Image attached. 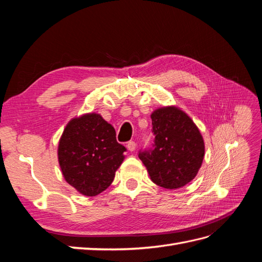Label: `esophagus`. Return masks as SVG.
<instances>
[{
	"label": "esophagus",
	"instance_id": "esophagus-1",
	"mask_svg": "<svg viewBox=\"0 0 262 262\" xmlns=\"http://www.w3.org/2000/svg\"><path fill=\"white\" fill-rule=\"evenodd\" d=\"M136 146H137V144L134 141H129L128 144H126V148H128L130 152H133V150L136 149Z\"/></svg>",
	"mask_w": 262,
	"mask_h": 262
}]
</instances>
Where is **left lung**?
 <instances>
[{
    "label": "left lung",
    "instance_id": "left-lung-1",
    "mask_svg": "<svg viewBox=\"0 0 262 262\" xmlns=\"http://www.w3.org/2000/svg\"><path fill=\"white\" fill-rule=\"evenodd\" d=\"M154 144L140 150L154 184L165 189H178L191 181L204 157V142L199 129L177 107L158 108L150 115Z\"/></svg>",
    "mask_w": 262,
    "mask_h": 262
}]
</instances>
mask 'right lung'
<instances>
[{"label":"right lung","mask_w":262,"mask_h":262,"mask_svg":"<svg viewBox=\"0 0 262 262\" xmlns=\"http://www.w3.org/2000/svg\"><path fill=\"white\" fill-rule=\"evenodd\" d=\"M125 150L116 140L114 126L93 113L67 124L59 142L58 158L68 184L84 195L94 196L112 185Z\"/></svg>","instance_id":"add662e5"}]
</instances>
